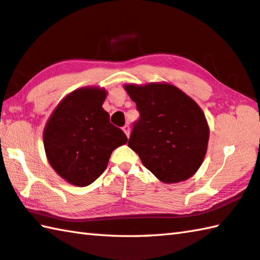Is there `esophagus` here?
I'll return each mask as SVG.
<instances>
[{
  "label": "esophagus",
  "instance_id": "esophagus-1",
  "mask_svg": "<svg viewBox=\"0 0 260 260\" xmlns=\"http://www.w3.org/2000/svg\"><path fill=\"white\" fill-rule=\"evenodd\" d=\"M122 131H124V133L126 134L127 138H129V133H131V128L128 125H125L124 127H122Z\"/></svg>",
  "mask_w": 260,
  "mask_h": 260
}]
</instances>
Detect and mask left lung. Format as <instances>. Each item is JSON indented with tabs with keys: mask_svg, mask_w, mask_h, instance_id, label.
Segmentation results:
<instances>
[{
	"mask_svg": "<svg viewBox=\"0 0 260 260\" xmlns=\"http://www.w3.org/2000/svg\"><path fill=\"white\" fill-rule=\"evenodd\" d=\"M124 88L140 111L129 148L159 181L172 184L192 177L209 141V126L199 105L169 83L125 84Z\"/></svg>",
	"mask_w": 260,
	"mask_h": 260,
	"instance_id": "1",
	"label": "left lung"
}]
</instances>
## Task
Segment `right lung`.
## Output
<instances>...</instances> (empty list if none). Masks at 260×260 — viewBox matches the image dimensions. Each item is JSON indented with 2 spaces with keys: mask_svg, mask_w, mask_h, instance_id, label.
Listing matches in <instances>:
<instances>
[{
  "mask_svg": "<svg viewBox=\"0 0 260 260\" xmlns=\"http://www.w3.org/2000/svg\"><path fill=\"white\" fill-rule=\"evenodd\" d=\"M103 87L85 86L66 95L44 127L43 142L51 167L75 186H87L106 171L116 148L127 143L120 128L110 124L102 105Z\"/></svg>",
  "mask_w": 260,
  "mask_h": 260,
  "instance_id": "right-lung-1",
  "label": "right lung"
}]
</instances>
